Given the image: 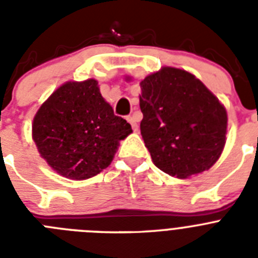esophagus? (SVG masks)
Instances as JSON below:
<instances>
[{
	"mask_svg": "<svg viewBox=\"0 0 258 258\" xmlns=\"http://www.w3.org/2000/svg\"><path fill=\"white\" fill-rule=\"evenodd\" d=\"M126 120H127V121H129V122H131V125H132V127H133V131H134V132L138 131V124H137V118H136V116H134V115L127 116Z\"/></svg>",
	"mask_w": 258,
	"mask_h": 258,
	"instance_id": "obj_1",
	"label": "esophagus"
}]
</instances>
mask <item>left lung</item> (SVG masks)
Instances as JSON below:
<instances>
[{"label":"left lung","mask_w":258,"mask_h":258,"mask_svg":"<svg viewBox=\"0 0 258 258\" xmlns=\"http://www.w3.org/2000/svg\"><path fill=\"white\" fill-rule=\"evenodd\" d=\"M140 85L141 134L155 165L181 179L212 168L227 133L226 108L218 98L181 68L161 67Z\"/></svg>","instance_id":"1"}]
</instances>
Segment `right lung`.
Instances as JSON below:
<instances>
[{
	"mask_svg": "<svg viewBox=\"0 0 258 258\" xmlns=\"http://www.w3.org/2000/svg\"><path fill=\"white\" fill-rule=\"evenodd\" d=\"M113 113L98 81H67L37 109L32 138L40 156L58 174L74 181L92 178L113 160L120 141L132 133Z\"/></svg>",
	"mask_w": 258,
	"mask_h": 258,
	"instance_id": "obj_1",
	"label": "right lung"
}]
</instances>
